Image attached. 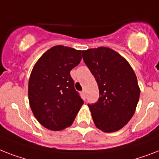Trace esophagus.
I'll list each match as a JSON object with an SVG mask.
<instances>
[{"label": "esophagus", "instance_id": "esophagus-1", "mask_svg": "<svg viewBox=\"0 0 159 159\" xmlns=\"http://www.w3.org/2000/svg\"><path fill=\"white\" fill-rule=\"evenodd\" d=\"M82 95H83V96H84V98H85V99H86V91H82Z\"/></svg>", "mask_w": 159, "mask_h": 159}]
</instances>
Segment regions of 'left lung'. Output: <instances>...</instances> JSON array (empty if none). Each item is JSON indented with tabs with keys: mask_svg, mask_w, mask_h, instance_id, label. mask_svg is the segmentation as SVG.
I'll use <instances>...</instances> for the list:
<instances>
[{
	"mask_svg": "<svg viewBox=\"0 0 159 159\" xmlns=\"http://www.w3.org/2000/svg\"><path fill=\"white\" fill-rule=\"evenodd\" d=\"M82 59L99 87L97 102L88 104L94 123L104 132L118 131L131 120L140 98L133 69L107 47L82 50Z\"/></svg>",
	"mask_w": 159,
	"mask_h": 159,
	"instance_id": "left-lung-1",
	"label": "left lung"
}]
</instances>
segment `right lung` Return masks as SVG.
<instances>
[{
    "mask_svg": "<svg viewBox=\"0 0 159 159\" xmlns=\"http://www.w3.org/2000/svg\"><path fill=\"white\" fill-rule=\"evenodd\" d=\"M81 59V50L56 46L40 58L32 71L28 82L31 109L49 130L60 131L71 126L84 104L70 75Z\"/></svg>",
    "mask_w": 159,
    "mask_h": 159,
    "instance_id": "1",
    "label": "right lung"
}]
</instances>
